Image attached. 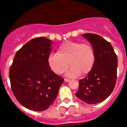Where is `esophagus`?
<instances>
[{"mask_svg":"<svg viewBox=\"0 0 127 127\" xmlns=\"http://www.w3.org/2000/svg\"><path fill=\"white\" fill-rule=\"evenodd\" d=\"M64 81H65V82H69V81H70V80H69V79H66V78H65V79H64Z\"/></svg>","mask_w":127,"mask_h":127,"instance_id":"esophagus-1","label":"esophagus"}]
</instances>
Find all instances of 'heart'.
Masks as SVG:
<instances>
[{
    "label": "heart",
    "instance_id": "1",
    "mask_svg": "<svg viewBox=\"0 0 127 127\" xmlns=\"http://www.w3.org/2000/svg\"><path fill=\"white\" fill-rule=\"evenodd\" d=\"M95 58V50L92 44L69 41L61 44L56 54L50 55L48 64L56 74H63L69 66V75H84L92 71Z\"/></svg>",
    "mask_w": 127,
    "mask_h": 127
}]
</instances>
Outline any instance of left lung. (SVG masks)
I'll use <instances>...</instances> for the list:
<instances>
[{
    "mask_svg": "<svg viewBox=\"0 0 127 127\" xmlns=\"http://www.w3.org/2000/svg\"><path fill=\"white\" fill-rule=\"evenodd\" d=\"M83 36L94 47L95 62L92 71L79 80V90L75 95L89 104L106 99L113 91L117 79V57L111 43L95 34Z\"/></svg>",
    "mask_w": 127,
    "mask_h": 127,
    "instance_id": "1",
    "label": "left lung"
}]
</instances>
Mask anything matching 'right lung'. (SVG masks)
I'll return each instance as SVG.
<instances>
[{"instance_id": "1", "label": "right lung", "mask_w": 127, "mask_h": 127, "mask_svg": "<svg viewBox=\"0 0 127 127\" xmlns=\"http://www.w3.org/2000/svg\"><path fill=\"white\" fill-rule=\"evenodd\" d=\"M52 43L42 37L31 40L16 52L10 66L13 93L18 101L29 110L47 109L55 100L64 82L48 66Z\"/></svg>"}]
</instances>
